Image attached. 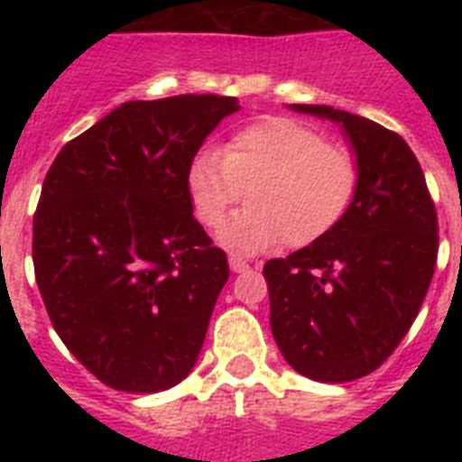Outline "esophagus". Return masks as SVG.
Masks as SVG:
<instances>
[{
	"instance_id": "obj_1",
	"label": "esophagus",
	"mask_w": 462,
	"mask_h": 462,
	"mask_svg": "<svg viewBox=\"0 0 462 462\" xmlns=\"http://www.w3.org/2000/svg\"><path fill=\"white\" fill-rule=\"evenodd\" d=\"M249 268V263H246L245 259H239V256H230V271L232 273H242V271H246Z\"/></svg>"
}]
</instances>
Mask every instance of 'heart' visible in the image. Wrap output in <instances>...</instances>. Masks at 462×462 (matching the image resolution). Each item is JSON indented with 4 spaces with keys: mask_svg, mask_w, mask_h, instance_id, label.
<instances>
[{
    "mask_svg": "<svg viewBox=\"0 0 462 462\" xmlns=\"http://www.w3.org/2000/svg\"><path fill=\"white\" fill-rule=\"evenodd\" d=\"M245 189L249 206L220 227V245L239 254L266 252L282 239L307 246L345 216L357 162L302 122L266 117L239 129L220 153L199 151L187 167L189 201L206 227L223 223Z\"/></svg>",
    "mask_w": 462,
    "mask_h": 462,
    "instance_id": "obj_1",
    "label": "heart"
}]
</instances>
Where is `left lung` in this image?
<instances>
[{"instance_id":"1","label":"left lung","mask_w":462,"mask_h":462,"mask_svg":"<svg viewBox=\"0 0 462 462\" xmlns=\"http://www.w3.org/2000/svg\"><path fill=\"white\" fill-rule=\"evenodd\" d=\"M290 110L340 126L357 189L333 230L263 266L271 330L297 374L345 383L379 369L415 321L437 266V210L398 134L328 105Z\"/></svg>"}]
</instances>
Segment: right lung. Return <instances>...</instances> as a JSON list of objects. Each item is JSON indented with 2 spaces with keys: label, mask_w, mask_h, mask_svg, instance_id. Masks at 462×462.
I'll use <instances>...</instances> for the list:
<instances>
[{
  "label": "right lung",
  "mask_w": 462,
  "mask_h": 462,
  "mask_svg": "<svg viewBox=\"0 0 462 462\" xmlns=\"http://www.w3.org/2000/svg\"><path fill=\"white\" fill-rule=\"evenodd\" d=\"M237 97L115 107L54 158L32 217L50 321L105 386L158 393L194 369L230 268L194 217L187 167Z\"/></svg>",
  "instance_id": "obj_1"
}]
</instances>
